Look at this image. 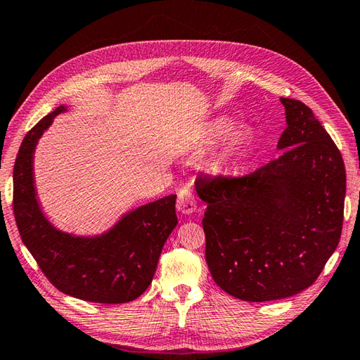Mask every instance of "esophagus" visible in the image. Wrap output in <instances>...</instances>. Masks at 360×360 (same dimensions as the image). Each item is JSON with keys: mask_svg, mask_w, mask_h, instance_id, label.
I'll use <instances>...</instances> for the list:
<instances>
[{"mask_svg": "<svg viewBox=\"0 0 360 360\" xmlns=\"http://www.w3.org/2000/svg\"><path fill=\"white\" fill-rule=\"evenodd\" d=\"M197 207V200H195V194L193 191L188 188L180 189L179 193V198H177V210L181 214H191L194 212Z\"/></svg>", "mask_w": 360, "mask_h": 360, "instance_id": "34e87169", "label": "esophagus"}]
</instances>
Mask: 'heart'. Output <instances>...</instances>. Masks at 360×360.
<instances>
[{
	"label": "heart",
	"mask_w": 360,
	"mask_h": 360,
	"mask_svg": "<svg viewBox=\"0 0 360 360\" xmlns=\"http://www.w3.org/2000/svg\"><path fill=\"white\" fill-rule=\"evenodd\" d=\"M231 127H233V123H231L228 118L215 120L210 129H207V139L221 140L223 137H226V135L229 134ZM246 141H248V135L243 129L231 134L228 141H226V145H225V149H223V153H221L223 162H231V160H234L246 146Z\"/></svg>",
	"instance_id": "heart-1"
}]
</instances>
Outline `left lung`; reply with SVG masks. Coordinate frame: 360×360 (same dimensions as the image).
Listing matches in <instances>:
<instances>
[{
    "label": "left lung",
    "instance_id": "left-lung-1",
    "mask_svg": "<svg viewBox=\"0 0 360 360\" xmlns=\"http://www.w3.org/2000/svg\"><path fill=\"white\" fill-rule=\"evenodd\" d=\"M282 154L240 177L200 174L205 255L214 282L246 302L313 285L342 234L347 174L340 150L299 100L281 98Z\"/></svg>",
    "mask_w": 360,
    "mask_h": 360
}]
</instances>
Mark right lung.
<instances>
[{"label": "right lung", "mask_w": 360, "mask_h": 360, "mask_svg": "<svg viewBox=\"0 0 360 360\" xmlns=\"http://www.w3.org/2000/svg\"><path fill=\"white\" fill-rule=\"evenodd\" d=\"M60 106L24 137L13 166V215L21 240L55 288L95 303H126L148 290L166 238L177 226L175 197L167 195L126 214L100 237H72L55 229L35 198L32 157Z\"/></svg>", "instance_id": "add662e5"}]
</instances>
